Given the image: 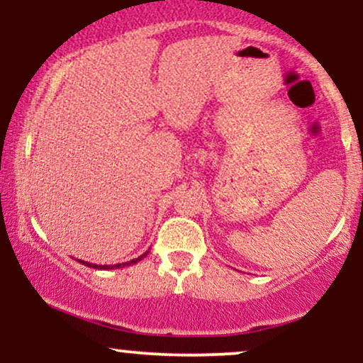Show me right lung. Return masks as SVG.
Listing matches in <instances>:
<instances>
[{"mask_svg": "<svg viewBox=\"0 0 363 363\" xmlns=\"http://www.w3.org/2000/svg\"><path fill=\"white\" fill-rule=\"evenodd\" d=\"M148 252H145V254H141L140 257H135V259H131V261H126V262H119V264H114V266H109V264H91V262H86V261H80L78 259V262H82V264H85V266H89V268H95V269H118V268H124V266H131V264H136V262L138 261H141L143 259L145 256H147Z\"/></svg>", "mask_w": 363, "mask_h": 363, "instance_id": "add662e5", "label": "right lung"}]
</instances>
